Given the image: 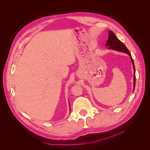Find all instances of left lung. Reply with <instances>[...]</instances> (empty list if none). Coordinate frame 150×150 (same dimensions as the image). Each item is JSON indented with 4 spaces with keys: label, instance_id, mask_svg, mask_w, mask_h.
I'll use <instances>...</instances> for the list:
<instances>
[{
    "label": "left lung",
    "instance_id": "1",
    "mask_svg": "<svg viewBox=\"0 0 150 150\" xmlns=\"http://www.w3.org/2000/svg\"><path fill=\"white\" fill-rule=\"evenodd\" d=\"M106 46H108V49H111L113 50H116V51H119V52H124L125 54H127L129 55V57H131L132 62L133 65V68H134V89L135 87V83H136V76H135V67H134V64L133 62V59L132 57L130 52H129L128 49L127 47L122 43V42H121L116 37L115 34L112 31H109V35H108V40L106 42Z\"/></svg>",
    "mask_w": 150,
    "mask_h": 150
}]
</instances>
